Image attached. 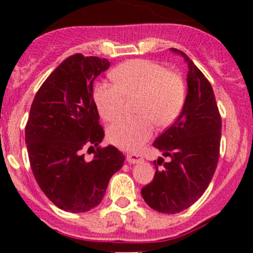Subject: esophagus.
I'll list each match as a JSON object with an SVG mask.
<instances>
[{"label": "esophagus", "mask_w": 253, "mask_h": 253, "mask_svg": "<svg viewBox=\"0 0 253 253\" xmlns=\"http://www.w3.org/2000/svg\"><path fill=\"white\" fill-rule=\"evenodd\" d=\"M126 159L129 164H137V163L143 162V157L139 153H129V154H127Z\"/></svg>", "instance_id": "34e87169"}]
</instances>
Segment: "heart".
<instances>
[{"label":"heart","instance_id":"1","mask_svg":"<svg viewBox=\"0 0 253 253\" xmlns=\"http://www.w3.org/2000/svg\"><path fill=\"white\" fill-rule=\"evenodd\" d=\"M114 83L100 82L93 99L99 115L112 121L121 114L126 98L138 95L136 109L139 116L120 117L108 128L112 144L126 150L141 148L154 132L155 121L160 126L174 122L183 108L185 83L175 72L148 60H131L111 72Z\"/></svg>","mask_w":253,"mask_h":253}]
</instances>
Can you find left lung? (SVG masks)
Segmentation results:
<instances>
[{"instance_id":"1","label":"left lung","mask_w":253,"mask_h":253,"mask_svg":"<svg viewBox=\"0 0 253 253\" xmlns=\"http://www.w3.org/2000/svg\"><path fill=\"white\" fill-rule=\"evenodd\" d=\"M188 66L187 95L177 120L153 145L170 162L158 170L141 190L143 200L159 213L176 214L191 207L205 193L215 172L221 138V117L213 88L187 55L171 48ZM164 162L158 159V164Z\"/></svg>"}]
</instances>
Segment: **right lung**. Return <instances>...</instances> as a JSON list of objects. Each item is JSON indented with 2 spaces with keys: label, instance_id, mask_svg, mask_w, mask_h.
<instances>
[{
  "label": "right lung",
  "instance_id": "right-lung-1",
  "mask_svg": "<svg viewBox=\"0 0 253 253\" xmlns=\"http://www.w3.org/2000/svg\"><path fill=\"white\" fill-rule=\"evenodd\" d=\"M110 67L106 58H66L38 90L25 126L32 171L45 196L56 207L84 213L103 201L111 176L125 157L114 145L100 148L104 129L93 99V82ZM93 149L91 161L84 158Z\"/></svg>",
  "mask_w": 253,
  "mask_h": 253
}]
</instances>
